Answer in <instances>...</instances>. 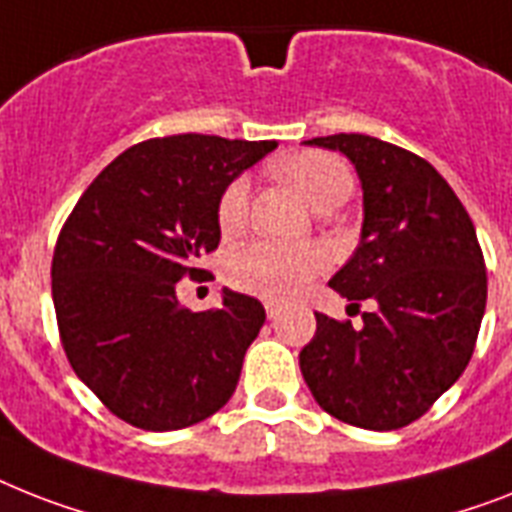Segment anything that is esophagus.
<instances>
[{
    "instance_id": "1",
    "label": "esophagus",
    "mask_w": 512,
    "mask_h": 512,
    "mask_svg": "<svg viewBox=\"0 0 512 512\" xmlns=\"http://www.w3.org/2000/svg\"><path fill=\"white\" fill-rule=\"evenodd\" d=\"M263 305H265V313H268L270 321H273V318H278V315H281V305H278L276 299H265Z\"/></svg>"
}]
</instances>
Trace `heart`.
Listing matches in <instances>:
<instances>
[{"label":"heart","instance_id":"heart-1","mask_svg":"<svg viewBox=\"0 0 512 512\" xmlns=\"http://www.w3.org/2000/svg\"><path fill=\"white\" fill-rule=\"evenodd\" d=\"M310 205L321 213L342 205L352 191V173L342 157L328 152H302L281 162ZM249 213V181L234 178L218 199V228L223 236L239 234ZM326 268V252L313 244L257 242L228 260V281L242 292L265 299H289L299 294Z\"/></svg>","mask_w":512,"mask_h":512}]
</instances>
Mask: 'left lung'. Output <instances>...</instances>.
Listing matches in <instances>:
<instances>
[{
	"mask_svg": "<svg viewBox=\"0 0 512 512\" xmlns=\"http://www.w3.org/2000/svg\"><path fill=\"white\" fill-rule=\"evenodd\" d=\"M342 152L363 186V228L328 286L363 326L315 313L299 368L315 402L371 431L418 421L471 360L486 307V268L463 202L434 165L389 141L334 134L305 141Z\"/></svg>",
	"mask_w": 512,
	"mask_h": 512,
	"instance_id": "obj_1",
	"label": "left lung"
}]
</instances>
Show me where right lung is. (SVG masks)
Returning a JSON list of instances; mask_svg holds the SVG:
<instances>
[{"instance_id":"add662e5","label":"right lung","mask_w":512,"mask_h":512,"mask_svg":"<svg viewBox=\"0 0 512 512\" xmlns=\"http://www.w3.org/2000/svg\"><path fill=\"white\" fill-rule=\"evenodd\" d=\"M276 141L178 134L134 144L83 191L52 257L60 339L83 384L120 421L176 431L205 421L239 384L265 323L255 297L223 289L191 313L176 284L220 242L218 199Z\"/></svg>"}]
</instances>
